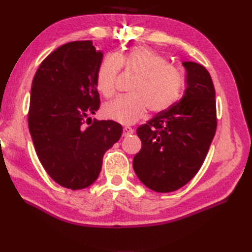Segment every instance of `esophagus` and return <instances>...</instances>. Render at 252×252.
Returning <instances> with one entry per match:
<instances>
[{"label":"esophagus","mask_w":252,"mask_h":252,"mask_svg":"<svg viewBox=\"0 0 252 252\" xmlns=\"http://www.w3.org/2000/svg\"><path fill=\"white\" fill-rule=\"evenodd\" d=\"M133 133V130L129 126H125L122 130V136H129Z\"/></svg>","instance_id":"esophagus-1"}]
</instances>
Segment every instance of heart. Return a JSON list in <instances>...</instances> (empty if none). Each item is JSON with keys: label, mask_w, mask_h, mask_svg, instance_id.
<instances>
[{"label": "heart", "mask_w": 252, "mask_h": 252, "mask_svg": "<svg viewBox=\"0 0 252 252\" xmlns=\"http://www.w3.org/2000/svg\"><path fill=\"white\" fill-rule=\"evenodd\" d=\"M120 68L136 79L129 96L106 104L105 118L125 126L135 123L146 115L162 114L178 100L183 79L180 70L170 65L159 53L146 46H134L126 53L106 56L96 71V89L105 98L116 94V81Z\"/></svg>", "instance_id": "b5f03b06"}]
</instances>
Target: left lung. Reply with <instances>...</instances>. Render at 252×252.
Listing matches in <instances>:
<instances>
[{
	"label": "left lung",
	"instance_id": "8db88e82",
	"mask_svg": "<svg viewBox=\"0 0 252 252\" xmlns=\"http://www.w3.org/2000/svg\"><path fill=\"white\" fill-rule=\"evenodd\" d=\"M183 66V97L136 130L142 148L133 159V169L144 185L158 192L174 191L194 178L217 130L210 73L197 63L185 62Z\"/></svg>",
	"mask_w": 252,
	"mask_h": 252
}]
</instances>
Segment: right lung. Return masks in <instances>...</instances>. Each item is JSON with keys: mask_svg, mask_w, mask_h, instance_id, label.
I'll list each match as a JSON object with an SVG mask.
<instances>
[{"mask_svg": "<svg viewBox=\"0 0 252 252\" xmlns=\"http://www.w3.org/2000/svg\"><path fill=\"white\" fill-rule=\"evenodd\" d=\"M101 60L92 41L69 42L41 63L32 80L28 126L37 158L57 184L72 190L94 183L104 154L122 133L112 120L89 123L99 108Z\"/></svg>", "mask_w": 252, "mask_h": 252, "instance_id": "obj_1", "label": "right lung"}]
</instances>
